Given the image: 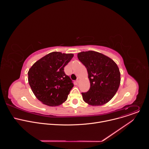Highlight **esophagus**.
<instances>
[{"label": "esophagus", "instance_id": "1", "mask_svg": "<svg viewBox=\"0 0 149 149\" xmlns=\"http://www.w3.org/2000/svg\"><path fill=\"white\" fill-rule=\"evenodd\" d=\"M76 82H77V83H78V82H79V77L77 78V80H76Z\"/></svg>", "mask_w": 149, "mask_h": 149}]
</instances>
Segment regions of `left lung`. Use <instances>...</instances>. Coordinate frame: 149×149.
Masks as SVG:
<instances>
[{"instance_id": "8db88e82", "label": "left lung", "mask_w": 149, "mask_h": 149, "mask_svg": "<svg viewBox=\"0 0 149 149\" xmlns=\"http://www.w3.org/2000/svg\"><path fill=\"white\" fill-rule=\"evenodd\" d=\"M77 56L86 67L90 82V90L81 93L83 100L93 106L108 102L116 94L120 84V72L116 63L93 51L81 52Z\"/></svg>"}]
</instances>
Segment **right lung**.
Returning a JSON list of instances; mask_svg holds the SVG:
<instances>
[{
  "label": "right lung",
  "mask_w": 149,
  "mask_h": 149,
  "mask_svg": "<svg viewBox=\"0 0 149 149\" xmlns=\"http://www.w3.org/2000/svg\"><path fill=\"white\" fill-rule=\"evenodd\" d=\"M74 54L51 52L37 61L28 72V82L35 97L42 103L55 107L64 102L74 84L64 67Z\"/></svg>",
  "instance_id": "1"
}]
</instances>
